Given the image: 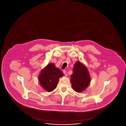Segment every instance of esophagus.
Here are the masks:
<instances>
[{
  "label": "esophagus",
  "instance_id": "obj_1",
  "mask_svg": "<svg viewBox=\"0 0 126 126\" xmlns=\"http://www.w3.org/2000/svg\"><path fill=\"white\" fill-rule=\"evenodd\" d=\"M63 73H64V74L65 76H66V77L67 76V73L66 72V70H63Z\"/></svg>",
  "mask_w": 126,
  "mask_h": 126
}]
</instances>
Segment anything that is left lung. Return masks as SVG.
<instances>
[{
    "instance_id": "1",
    "label": "left lung",
    "mask_w": 126,
    "mask_h": 126,
    "mask_svg": "<svg viewBox=\"0 0 126 126\" xmlns=\"http://www.w3.org/2000/svg\"><path fill=\"white\" fill-rule=\"evenodd\" d=\"M70 81L73 90L78 93L84 91L90 84L89 72L86 66L79 61L74 64Z\"/></svg>"
}]
</instances>
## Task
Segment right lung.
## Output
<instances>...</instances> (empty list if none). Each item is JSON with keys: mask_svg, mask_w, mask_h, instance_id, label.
<instances>
[{"mask_svg": "<svg viewBox=\"0 0 126 126\" xmlns=\"http://www.w3.org/2000/svg\"><path fill=\"white\" fill-rule=\"evenodd\" d=\"M63 76V72L56 67L54 63H49L40 72L38 81L44 90L50 92L57 87L59 78Z\"/></svg>", "mask_w": 126, "mask_h": 126, "instance_id": "right-lung-1", "label": "right lung"}]
</instances>
